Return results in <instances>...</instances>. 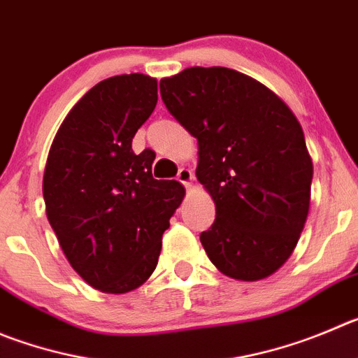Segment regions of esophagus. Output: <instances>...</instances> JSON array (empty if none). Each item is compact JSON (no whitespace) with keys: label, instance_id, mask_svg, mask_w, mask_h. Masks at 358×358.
<instances>
[{"label":"esophagus","instance_id":"1","mask_svg":"<svg viewBox=\"0 0 358 358\" xmlns=\"http://www.w3.org/2000/svg\"><path fill=\"white\" fill-rule=\"evenodd\" d=\"M176 180H178L180 183H183L185 187H190V183H192V180H194V175H192V171L187 168H182L178 171V175H176Z\"/></svg>","mask_w":358,"mask_h":358}]
</instances>
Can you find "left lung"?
Masks as SVG:
<instances>
[{"mask_svg":"<svg viewBox=\"0 0 358 358\" xmlns=\"http://www.w3.org/2000/svg\"><path fill=\"white\" fill-rule=\"evenodd\" d=\"M160 96L199 146L196 176L215 203L201 233L210 262L238 280L272 275L309 213L313 162L300 123L275 93L226 66H190Z\"/></svg>","mask_w":358,"mask_h":358,"instance_id":"8db88e82","label":"left lung"}]
</instances>
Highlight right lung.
Returning a JSON list of instances; mask_svg holds the SVG:
<instances>
[{
	"mask_svg": "<svg viewBox=\"0 0 358 358\" xmlns=\"http://www.w3.org/2000/svg\"><path fill=\"white\" fill-rule=\"evenodd\" d=\"M157 106V81L123 73L93 86L66 115L49 150L43 201L72 268L103 293L148 279L185 190L155 180V153L132 139Z\"/></svg>",
	"mask_w": 358,
	"mask_h": 358,
	"instance_id": "1",
	"label": "right lung"
}]
</instances>
